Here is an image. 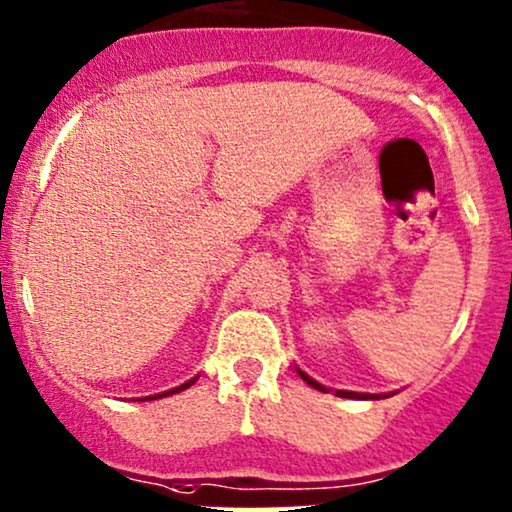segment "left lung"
I'll list each match as a JSON object with an SVG mask.
<instances>
[{"mask_svg":"<svg viewBox=\"0 0 512 512\" xmlns=\"http://www.w3.org/2000/svg\"><path fill=\"white\" fill-rule=\"evenodd\" d=\"M301 374V379L306 381V384H311L313 389H318V391H325V386H320L318 381H313L311 376H306L303 372H299ZM338 396H342V398H376V396H372V393H355V391H338Z\"/></svg>","mask_w":512,"mask_h":512,"instance_id":"left-lung-1","label":"left lung"}]
</instances>
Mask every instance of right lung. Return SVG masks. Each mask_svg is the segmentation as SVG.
Instances as JSON below:
<instances>
[{
	"mask_svg": "<svg viewBox=\"0 0 512 512\" xmlns=\"http://www.w3.org/2000/svg\"><path fill=\"white\" fill-rule=\"evenodd\" d=\"M194 381H196V379H189V381H187V384L177 386V389H170V391H165V393H155V396H145V398H153V401H155V398H162V396H170V393H179V391L189 389V386H192V384H194Z\"/></svg>",
	"mask_w": 512,
	"mask_h": 512,
	"instance_id": "right-lung-1",
	"label": "right lung"
}]
</instances>
